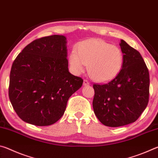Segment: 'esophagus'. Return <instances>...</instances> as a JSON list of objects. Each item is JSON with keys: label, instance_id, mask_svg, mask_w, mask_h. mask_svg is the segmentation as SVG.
Instances as JSON below:
<instances>
[{"label": "esophagus", "instance_id": "obj_1", "mask_svg": "<svg viewBox=\"0 0 158 158\" xmlns=\"http://www.w3.org/2000/svg\"><path fill=\"white\" fill-rule=\"evenodd\" d=\"M83 85H84V86H86V85H90V83H89V81H88L87 80H84V83H83Z\"/></svg>", "mask_w": 158, "mask_h": 158}]
</instances>
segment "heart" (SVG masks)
Segmentation results:
<instances>
[{"label":"heart","instance_id":"obj_1","mask_svg":"<svg viewBox=\"0 0 158 158\" xmlns=\"http://www.w3.org/2000/svg\"><path fill=\"white\" fill-rule=\"evenodd\" d=\"M124 56L118 47L100 39L83 41L69 53V63L74 74H81L89 65L93 79L107 82L115 78L123 66Z\"/></svg>","mask_w":158,"mask_h":158}]
</instances>
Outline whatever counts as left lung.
<instances>
[{
  "label": "left lung",
  "mask_w": 158,
  "mask_h": 158,
  "mask_svg": "<svg viewBox=\"0 0 158 158\" xmlns=\"http://www.w3.org/2000/svg\"><path fill=\"white\" fill-rule=\"evenodd\" d=\"M121 71L105 84H94L93 107L103 125L116 127L137 121L148 105L149 73L140 53L121 40Z\"/></svg>",
  "instance_id": "obj_1"
}]
</instances>
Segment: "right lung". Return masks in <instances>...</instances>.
I'll use <instances>...</instances> for the list:
<instances>
[{
    "instance_id": "obj_1",
    "label": "right lung",
    "mask_w": 158,
    "mask_h": 158,
    "mask_svg": "<svg viewBox=\"0 0 158 158\" xmlns=\"http://www.w3.org/2000/svg\"><path fill=\"white\" fill-rule=\"evenodd\" d=\"M67 38L53 35L35 40L17 56L10 76L9 98L21 120L37 126L55 123L83 79L69 72Z\"/></svg>"
}]
</instances>
